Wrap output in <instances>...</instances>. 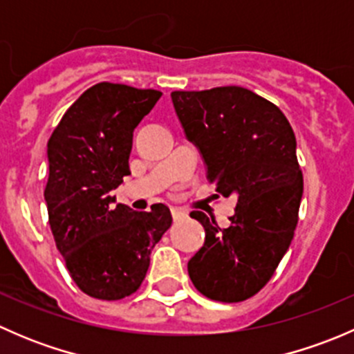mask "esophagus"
Here are the masks:
<instances>
[{
  "label": "esophagus",
  "mask_w": 354,
  "mask_h": 354,
  "mask_svg": "<svg viewBox=\"0 0 354 354\" xmlns=\"http://www.w3.org/2000/svg\"><path fill=\"white\" fill-rule=\"evenodd\" d=\"M171 214H173L174 221H183L188 217V214L181 209H171Z\"/></svg>",
  "instance_id": "1"
}]
</instances>
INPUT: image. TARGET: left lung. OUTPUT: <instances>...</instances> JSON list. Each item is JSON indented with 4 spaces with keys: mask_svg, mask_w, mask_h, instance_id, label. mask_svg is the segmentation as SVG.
Instances as JSON below:
<instances>
[{
    "mask_svg": "<svg viewBox=\"0 0 354 354\" xmlns=\"http://www.w3.org/2000/svg\"><path fill=\"white\" fill-rule=\"evenodd\" d=\"M171 99L207 180L238 198L226 230L200 210L190 214L205 241L188 274L207 298L243 301L269 283L295 236L303 195L295 131L276 104L236 85L174 91Z\"/></svg>",
    "mask_w": 354,
    "mask_h": 354,
    "instance_id": "obj_1",
    "label": "left lung"
}]
</instances>
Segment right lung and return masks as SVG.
<instances>
[{"mask_svg": "<svg viewBox=\"0 0 354 354\" xmlns=\"http://www.w3.org/2000/svg\"><path fill=\"white\" fill-rule=\"evenodd\" d=\"M162 92L101 82L63 114L48 142L49 226L71 279L85 295L116 301L145 279L151 252L173 217L164 203L135 212L111 190L130 174L133 130Z\"/></svg>", "mask_w": 354, "mask_h": 354, "instance_id": "1", "label": "right lung"}]
</instances>
